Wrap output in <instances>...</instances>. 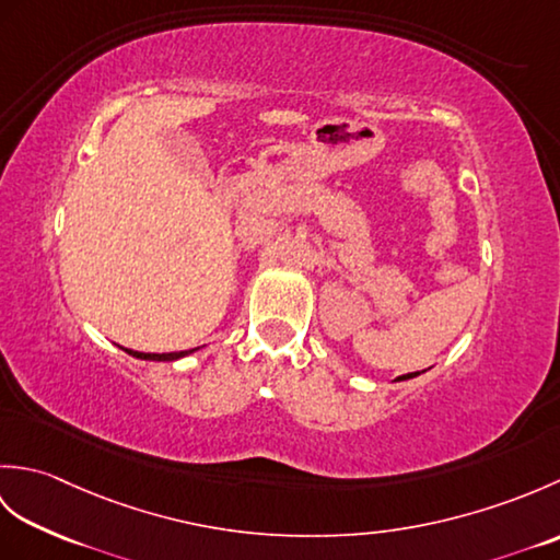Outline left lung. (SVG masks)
I'll list each match as a JSON object with an SVG mask.
<instances>
[{
  "label": "left lung",
  "mask_w": 560,
  "mask_h": 560,
  "mask_svg": "<svg viewBox=\"0 0 560 560\" xmlns=\"http://www.w3.org/2000/svg\"><path fill=\"white\" fill-rule=\"evenodd\" d=\"M416 375H421V373H407V375H399L397 380H411V377H416Z\"/></svg>",
  "instance_id": "1"
}]
</instances>
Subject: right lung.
<instances>
[{
	"instance_id": "1",
	"label": "right lung",
	"mask_w": 560,
	"mask_h": 560,
	"mask_svg": "<svg viewBox=\"0 0 560 560\" xmlns=\"http://www.w3.org/2000/svg\"><path fill=\"white\" fill-rule=\"evenodd\" d=\"M125 353L135 355L139 361H177V359H185V355L195 353L197 349H189V351H173V353H144V351H132V349H122Z\"/></svg>"
}]
</instances>
